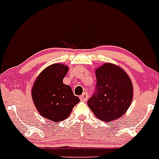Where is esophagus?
Masks as SVG:
<instances>
[{
    "mask_svg": "<svg viewBox=\"0 0 159 159\" xmlns=\"http://www.w3.org/2000/svg\"><path fill=\"white\" fill-rule=\"evenodd\" d=\"M88 93H87V92H84L82 95H80V99L81 101H84V102H85V101H87V99H88Z\"/></svg>",
    "mask_w": 159,
    "mask_h": 159,
    "instance_id": "1",
    "label": "esophagus"
}]
</instances>
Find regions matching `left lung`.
Here are the masks:
<instances>
[{"instance_id":"left-lung-1","label":"left lung","mask_w":159,"mask_h":159,"mask_svg":"<svg viewBox=\"0 0 159 159\" xmlns=\"http://www.w3.org/2000/svg\"><path fill=\"white\" fill-rule=\"evenodd\" d=\"M96 88L88 105L103 122L113 121L126 113L133 98V86L128 75L119 66L107 63L95 70Z\"/></svg>"}]
</instances>
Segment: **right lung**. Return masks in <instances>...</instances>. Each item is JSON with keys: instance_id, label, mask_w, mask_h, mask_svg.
<instances>
[{"instance_id": "1", "label": "right lung", "mask_w": 159, "mask_h": 159, "mask_svg": "<svg viewBox=\"0 0 159 159\" xmlns=\"http://www.w3.org/2000/svg\"><path fill=\"white\" fill-rule=\"evenodd\" d=\"M68 67L54 64L38 75L32 89V100L36 110L43 118L52 122L63 121L80 102L71 87L63 83Z\"/></svg>"}]
</instances>
